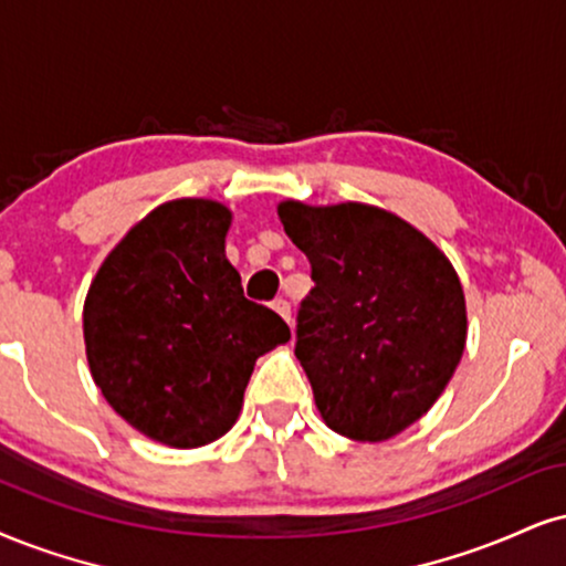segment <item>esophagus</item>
<instances>
[{"instance_id": "34e87169", "label": "esophagus", "mask_w": 566, "mask_h": 566, "mask_svg": "<svg viewBox=\"0 0 566 566\" xmlns=\"http://www.w3.org/2000/svg\"><path fill=\"white\" fill-rule=\"evenodd\" d=\"M272 310H275L277 315H281L285 323L291 325V304L285 302V298H275V302H272Z\"/></svg>"}]
</instances>
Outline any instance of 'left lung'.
<instances>
[{
    "label": "left lung",
    "instance_id": "obj_1",
    "mask_svg": "<svg viewBox=\"0 0 566 566\" xmlns=\"http://www.w3.org/2000/svg\"><path fill=\"white\" fill-rule=\"evenodd\" d=\"M315 289L296 317V359L325 424L352 441H388L428 411L464 354L457 270L417 228L346 201L277 205Z\"/></svg>",
    "mask_w": 566,
    "mask_h": 566
}]
</instances>
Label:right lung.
<instances>
[{
    "mask_svg": "<svg viewBox=\"0 0 566 566\" xmlns=\"http://www.w3.org/2000/svg\"><path fill=\"white\" fill-rule=\"evenodd\" d=\"M230 209L176 199L109 251L83 304L94 382L151 441L197 449L233 428L254 361L291 338L243 296L226 256Z\"/></svg>",
    "mask_w": 566,
    "mask_h": 566,
    "instance_id": "add662e5",
    "label": "right lung"
}]
</instances>
